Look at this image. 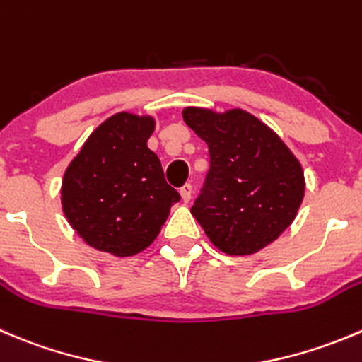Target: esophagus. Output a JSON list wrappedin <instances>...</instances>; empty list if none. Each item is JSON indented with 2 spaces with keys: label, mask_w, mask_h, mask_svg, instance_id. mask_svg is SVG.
Returning <instances> with one entry per match:
<instances>
[{
  "label": "esophagus",
  "mask_w": 362,
  "mask_h": 362,
  "mask_svg": "<svg viewBox=\"0 0 362 362\" xmlns=\"http://www.w3.org/2000/svg\"><path fill=\"white\" fill-rule=\"evenodd\" d=\"M180 196H182V199H184V203L191 202V198H192V185L191 184H185L184 187L180 189Z\"/></svg>",
  "instance_id": "esophagus-1"
}]
</instances>
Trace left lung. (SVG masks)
Returning a JSON list of instances; mask_svg holds the SVG:
<instances>
[{
	"mask_svg": "<svg viewBox=\"0 0 362 362\" xmlns=\"http://www.w3.org/2000/svg\"><path fill=\"white\" fill-rule=\"evenodd\" d=\"M182 117L210 153L206 185L191 214L219 251H262L297 217L306 191L303 164L269 125L244 110L189 106Z\"/></svg>",
	"mask_w": 362,
	"mask_h": 362,
	"instance_id": "obj_1",
	"label": "left lung"
}]
</instances>
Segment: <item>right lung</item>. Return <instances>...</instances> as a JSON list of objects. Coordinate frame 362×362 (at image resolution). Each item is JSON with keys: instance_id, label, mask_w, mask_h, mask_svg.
<instances>
[{"instance_id": "add662e5", "label": "right lung", "mask_w": 362, "mask_h": 362, "mask_svg": "<svg viewBox=\"0 0 362 362\" xmlns=\"http://www.w3.org/2000/svg\"><path fill=\"white\" fill-rule=\"evenodd\" d=\"M157 120L120 111L83 143L62 180V210L88 245L134 256L152 245L180 194L148 148Z\"/></svg>"}]
</instances>
